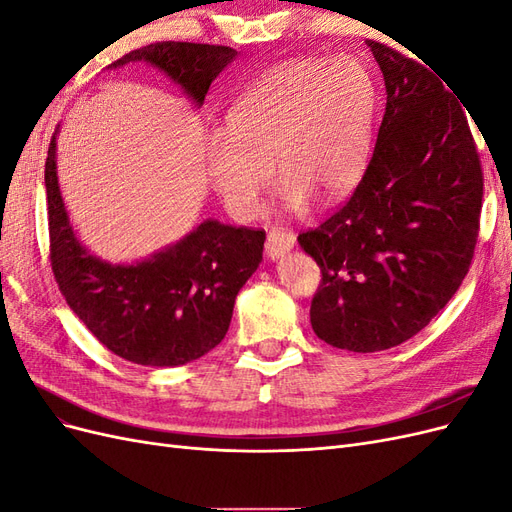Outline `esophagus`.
Instances as JSON below:
<instances>
[{
  "label": "esophagus",
  "instance_id": "esophagus-1",
  "mask_svg": "<svg viewBox=\"0 0 512 512\" xmlns=\"http://www.w3.org/2000/svg\"><path fill=\"white\" fill-rule=\"evenodd\" d=\"M294 247V235L286 228H273L267 237L265 243V254L269 260H277L282 258L284 254H288Z\"/></svg>",
  "mask_w": 512,
  "mask_h": 512
}]
</instances>
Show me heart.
Instances as JSON below:
<instances>
[{
  "instance_id": "heart-1",
  "label": "heart",
  "mask_w": 512,
  "mask_h": 512,
  "mask_svg": "<svg viewBox=\"0 0 512 512\" xmlns=\"http://www.w3.org/2000/svg\"><path fill=\"white\" fill-rule=\"evenodd\" d=\"M378 85L361 59L305 57L277 64L230 106L224 130L203 141L211 188L252 218L275 173L282 207L303 213L312 198L335 203L369 160Z\"/></svg>"
}]
</instances>
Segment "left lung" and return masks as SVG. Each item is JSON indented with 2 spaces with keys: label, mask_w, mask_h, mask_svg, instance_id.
Wrapping results in <instances>:
<instances>
[{
  "label": "left lung",
  "mask_w": 512,
  "mask_h": 512,
  "mask_svg": "<svg viewBox=\"0 0 512 512\" xmlns=\"http://www.w3.org/2000/svg\"><path fill=\"white\" fill-rule=\"evenodd\" d=\"M367 46L386 87L374 156L348 203L299 235L322 271L312 329L350 352L404 344L438 316L470 269L483 205L459 100L425 66Z\"/></svg>",
  "instance_id": "obj_1"
}]
</instances>
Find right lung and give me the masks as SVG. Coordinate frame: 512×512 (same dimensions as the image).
Here are the masks:
<instances>
[{
	"label": "right lung",
	"instance_id": "add662e5",
	"mask_svg": "<svg viewBox=\"0 0 512 512\" xmlns=\"http://www.w3.org/2000/svg\"><path fill=\"white\" fill-rule=\"evenodd\" d=\"M237 59L230 46L153 42L111 68L149 64L164 72L196 106ZM57 134L44 166L49 200L51 265L72 312L121 359L147 367H179L218 346L243 284L262 260L265 232L205 220L149 258L108 262L76 237L59 190Z\"/></svg>",
	"mask_w": 512,
	"mask_h": 512
}]
</instances>
